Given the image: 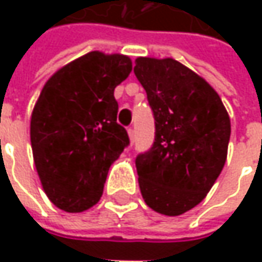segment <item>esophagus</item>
Listing matches in <instances>:
<instances>
[{
	"instance_id": "esophagus-1",
	"label": "esophagus",
	"mask_w": 262,
	"mask_h": 262,
	"mask_svg": "<svg viewBox=\"0 0 262 262\" xmlns=\"http://www.w3.org/2000/svg\"><path fill=\"white\" fill-rule=\"evenodd\" d=\"M126 131H128V137H129L131 143H133V141H134V137H136V134H134V128H133V126H129Z\"/></svg>"
}]
</instances>
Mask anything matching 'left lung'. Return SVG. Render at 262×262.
Returning a JSON list of instances; mask_svg holds the SVG:
<instances>
[{
  "instance_id": "8db88e82",
  "label": "left lung",
  "mask_w": 262,
  "mask_h": 262,
  "mask_svg": "<svg viewBox=\"0 0 262 262\" xmlns=\"http://www.w3.org/2000/svg\"><path fill=\"white\" fill-rule=\"evenodd\" d=\"M155 115L153 147L136 159L146 204L165 216L198 206L226 163L230 118L220 96L173 58L140 56L134 67Z\"/></svg>"
}]
</instances>
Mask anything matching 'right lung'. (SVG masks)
<instances>
[{
    "mask_svg": "<svg viewBox=\"0 0 262 262\" xmlns=\"http://www.w3.org/2000/svg\"><path fill=\"white\" fill-rule=\"evenodd\" d=\"M133 70L129 56L89 52L45 83L30 118L36 170L58 208L80 213L100 200L111 165L129 138L116 122L114 90Z\"/></svg>",
    "mask_w": 262,
    "mask_h": 262,
    "instance_id": "right-lung-1",
    "label": "right lung"
}]
</instances>
